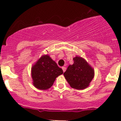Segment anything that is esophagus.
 Segmentation results:
<instances>
[{"label":"esophagus","mask_w":121,"mask_h":121,"mask_svg":"<svg viewBox=\"0 0 121 121\" xmlns=\"http://www.w3.org/2000/svg\"><path fill=\"white\" fill-rule=\"evenodd\" d=\"M62 70H63V72H65V70H66V68L64 67V66H62Z\"/></svg>","instance_id":"34e87169"}]
</instances>
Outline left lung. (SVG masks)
<instances>
[{
    "instance_id": "1",
    "label": "left lung",
    "mask_w": 121,
    "mask_h": 121,
    "mask_svg": "<svg viewBox=\"0 0 121 121\" xmlns=\"http://www.w3.org/2000/svg\"><path fill=\"white\" fill-rule=\"evenodd\" d=\"M73 59V64L69 65L64 76L72 88L85 89L94 78V70L84 58L76 56Z\"/></svg>"
}]
</instances>
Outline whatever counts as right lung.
<instances>
[{"label": "right lung", "instance_id": "add662e5", "mask_svg": "<svg viewBox=\"0 0 121 121\" xmlns=\"http://www.w3.org/2000/svg\"><path fill=\"white\" fill-rule=\"evenodd\" d=\"M63 70L48 55H43L31 68L32 84L40 90L49 89Z\"/></svg>", "mask_w": 121, "mask_h": 121}]
</instances>
